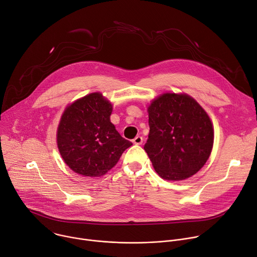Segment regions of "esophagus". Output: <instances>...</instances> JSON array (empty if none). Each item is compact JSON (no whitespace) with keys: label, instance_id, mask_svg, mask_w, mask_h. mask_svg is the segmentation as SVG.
<instances>
[{"label":"esophagus","instance_id":"34e87169","mask_svg":"<svg viewBox=\"0 0 257 257\" xmlns=\"http://www.w3.org/2000/svg\"><path fill=\"white\" fill-rule=\"evenodd\" d=\"M144 142V138L142 136H136L134 139H133V144L134 145H142Z\"/></svg>","mask_w":257,"mask_h":257}]
</instances>
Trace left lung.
Wrapping results in <instances>:
<instances>
[{"instance_id":"1","label":"left lung","mask_w":257,"mask_h":257,"mask_svg":"<svg viewBox=\"0 0 257 257\" xmlns=\"http://www.w3.org/2000/svg\"><path fill=\"white\" fill-rule=\"evenodd\" d=\"M149 139L144 149L162 178H189L204 166L211 154L212 123L189 95L165 93L156 98L149 106Z\"/></svg>"}]
</instances>
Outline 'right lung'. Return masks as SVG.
Returning a JSON list of instances; mask_svg holds the SVG:
<instances>
[{
	"label": "right lung",
	"mask_w": 257,
	"mask_h": 257,
	"mask_svg": "<svg viewBox=\"0 0 257 257\" xmlns=\"http://www.w3.org/2000/svg\"><path fill=\"white\" fill-rule=\"evenodd\" d=\"M111 104L91 93L69 105L57 130V146L66 165L83 176L105 174L132 143L110 123Z\"/></svg>",
	"instance_id": "right-lung-1"
}]
</instances>
